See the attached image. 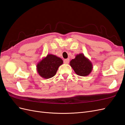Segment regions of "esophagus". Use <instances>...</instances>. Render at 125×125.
I'll use <instances>...</instances> for the list:
<instances>
[{
	"instance_id": "1",
	"label": "esophagus",
	"mask_w": 125,
	"mask_h": 125,
	"mask_svg": "<svg viewBox=\"0 0 125 125\" xmlns=\"http://www.w3.org/2000/svg\"><path fill=\"white\" fill-rule=\"evenodd\" d=\"M70 61V59H66L64 60V63L65 64H68Z\"/></svg>"
}]
</instances>
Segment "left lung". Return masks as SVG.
<instances>
[{"label": "left lung", "mask_w": 125, "mask_h": 125, "mask_svg": "<svg viewBox=\"0 0 125 125\" xmlns=\"http://www.w3.org/2000/svg\"><path fill=\"white\" fill-rule=\"evenodd\" d=\"M70 65L76 74L82 76H88L93 69L92 62L83 53L77 54L70 61Z\"/></svg>", "instance_id": "1"}]
</instances>
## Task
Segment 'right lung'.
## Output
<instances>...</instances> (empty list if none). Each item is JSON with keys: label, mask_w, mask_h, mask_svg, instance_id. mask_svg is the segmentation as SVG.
Here are the masks:
<instances>
[{"label": "right lung", "mask_w": 125, "mask_h": 125, "mask_svg": "<svg viewBox=\"0 0 125 125\" xmlns=\"http://www.w3.org/2000/svg\"><path fill=\"white\" fill-rule=\"evenodd\" d=\"M63 63L60 57L53 54H47L37 64V72L42 78L50 79L56 74L59 66Z\"/></svg>", "instance_id": "right-lung-1"}]
</instances>
